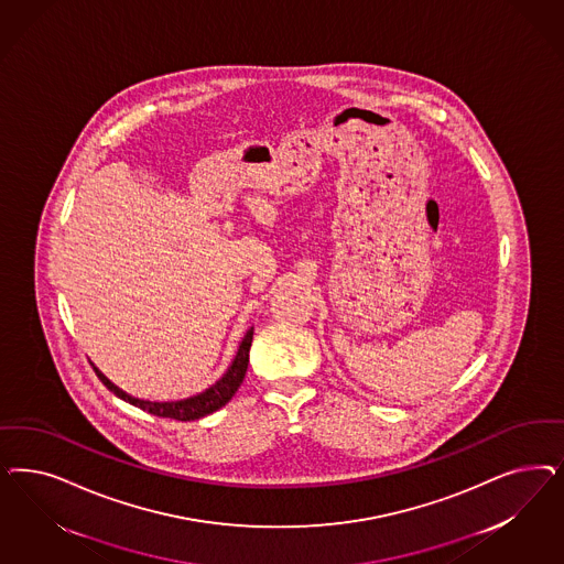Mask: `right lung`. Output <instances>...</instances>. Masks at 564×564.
I'll list each match as a JSON object with an SVG mask.
<instances>
[{
    "instance_id": "right-lung-1",
    "label": "right lung",
    "mask_w": 564,
    "mask_h": 564,
    "mask_svg": "<svg viewBox=\"0 0 564 564\" xmlns=\"http://www.w3.org/2000/svg\"><path fill=\"white\" fill-rule=\"evenodd\" d=\"M251 343H253V327L247 329V334L242 336L240 345H238L237 355L235 359L228 365V369L221 373V378L212 383L209 388H205L203 392H197L188 399L181 400H143L137 397H130L122 388H118L116 383L109 382L108 378L93 365L97 378L104 382L109 392H113L118 399L127 400L130 404L143 409L151 415L158 417L176 419V421H195V419L205 417L216 413L221 409L228 400L237 394L240 383L245 380L247 373V365H249V350H251Z\"/></svg>"
}]
</instances>
